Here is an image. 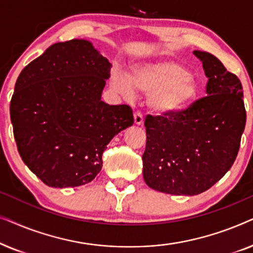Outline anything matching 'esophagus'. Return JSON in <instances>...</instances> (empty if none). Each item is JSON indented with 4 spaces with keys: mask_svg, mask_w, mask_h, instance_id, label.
<instances>
[{
    "mask_svg": "<svg viewBox=\"0 0 253 253\" xmlns=\"http://www.w3.org/2000/svg\"><path fill=\"white\" fill-rule=\"evenodd\" d=\"M133 119H134V124H137V126H141V124L144 123V117H143V114L139 113V112L134 113Z\"/></svg>",
    "mask_w": 253,
    "mask_h": 253,
    "instance_id": "esophagus-1",
    "label": "esophagus"
}]
</instances>
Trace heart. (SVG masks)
I'll list each match as a JSON object with an SVG mask.
<instances>
[{"label": "heart", "mask_w": 253, "mask_h": 253, "mask_svg": "<svg viewBox=\"0 0 253 253\" xmlns=\"http://www.w3.org/2000/svg\"><path fill=\"white\" fill-rule=\"evenodd\" d=\"M112 86L127 100L134 98V87L148 95V106L159 115L182 112L195 101L199 85L195 76L177 62L161 60L136 63L130 75L114 68Z\"/></svg>", "instance_id": "heart-1"}]
</instances>
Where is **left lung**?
<instances>
[{
    "mask_svg": "<svg viewBox=\"0 0 253 253\" xmlns=\"http://www.w3.org/2000/svg\"><path fill=\"white\" fill-rule=\"evenodd\" d=\"M193 54L209 78L206 96L179 113L145 120L144 181L169 195H199L222 178L237 157L247 122L240 79L214 55Z\"/></svg>",
    "mask_w": 253,
    "mask_h": 253,
    "instance_id": "1",
    "label": "left lung"
}]
</instances>
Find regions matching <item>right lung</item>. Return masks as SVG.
Returning <instances> with one entry per match:
<instances>
[{
	"mask_svg": "<svg viewBox=\"0 0 253 253\" xmlns=\"http://www.w3.org/2000/svg\"><path fill=\"white\" fill-rule=\"evenodd\" d=\"M112 64L84 39L57 42L20 72L10 102L24 164L51 188L95 178L114 136L133 124L132 109L101 101Z\"/></svg>",
	"mask_w": 253,
	"mask_h": 253,
	"instance_id": "1",
	"label": "right lung"
}]
</instances>
